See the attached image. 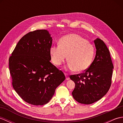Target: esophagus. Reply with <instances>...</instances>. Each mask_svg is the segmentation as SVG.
Here are the masks:
<instances>
[{
	"instance_id": "obj_1",
	"label": "esophagus",
	"mask_w": 123,
	"mask_h": 123,
	"mask_svg": "<svg viewBox=\"0 0 123 123\" xmlns=\"http://www.w3.org/2000/svg\"><path fill=\"white\" fill-rule=\"evenodd\" d=\"M65 75H66V80H69V79H70V78H69V75H68L67 74H65Z\"/></svg>"
}]
</instances>
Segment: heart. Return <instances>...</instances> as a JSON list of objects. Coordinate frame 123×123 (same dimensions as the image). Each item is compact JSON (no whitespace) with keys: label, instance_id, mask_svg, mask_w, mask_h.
I'll return each mask as SVG.
<instances>
[{"label":"heart","instance_id":"1","mask_svg":"<svg viewBox=\"0 0 123 123\" xmlns=\"http://www.w3.org/2000/svg\"><path fill=\"white\" fill-rule=\"evenodd\" d=\"M49 53L52 61L55 66H60L68 55L67 69L82 72L90 66L95 50L92 44L82 36L72 34L61 38L59 45L52 46Z\"/></svg>","mask_w":123,"mask_h":123}]
</instances>
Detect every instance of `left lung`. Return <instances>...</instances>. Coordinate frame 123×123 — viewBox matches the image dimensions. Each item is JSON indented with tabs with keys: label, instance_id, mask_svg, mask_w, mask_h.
I'll return each mask as SVG.
<instances>
[{
	"label": "left lung",
	"instance_id": "1",
	"mask_svg": "<svg viewBox=\"0 0 123 123\" xmlns=\"http://www.w3.org/2000/svg\"><path fill=\"white\" fill-rule=\"evenodd\" d=\"M96 56L85 72L71 75L75 83L72 94L78 103L89 105L100 100L108 92L111 83L113 64L109 49L100 38L94 41Z\"/></svg>",
	"mask_w": 123,
	"mask_h": 123
}]
</instances>
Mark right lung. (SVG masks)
Returning a JSON list of instances; mask_svg holds the SVG:
<instances>
[{"instance_id": "obj_1", "label": "right lung", "mask_w": 123, "mask_h": 123, "mask_svg": "<svg viewBox=\"0 0 123 123\" xmlns=\"http://www.w3.org/2000/svg\"><path fill=\"white\" fill-rule=\"evenodd\" d=\"M52 38L47 30L31 32L20 39L9 59L12 85L18 95L31 105L49 103L66 79L50 61Z\"/></svg>"}]
</instances>
